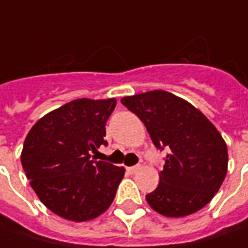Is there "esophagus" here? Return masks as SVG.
<instances>
[{"instance_id": "obj_1", "label": "esophagus", "mask_w": 248, "mask_h": 248, "mask_svg": "<svg viewBox=\"0 0 248 248\" xmlns=\"http://www.w3.org/2000/svg\"><path fill=\"white\" fill-rule=\"evenodd\" d=\"M127 169V172L130 173V174H134V173H137L140 169H141V166L140 165H134V166H129V168H126Z\"/></svg>"}]
</instances>
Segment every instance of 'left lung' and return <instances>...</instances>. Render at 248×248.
I'll use <instances>...</instances> for the list:
<instances>
[{
	"instance_id": "8db88e82",
	"label": "left lung",
	"mask_w": 248,
	"mask_h": 248,
	"mask_svg": "<svg viewBox=\"0 0 248 248\" xmlns=\"http://www.w3.org/2000/svg\"><path fill=\"white\" fill-rule=\"evenodd\" d=\"M121 102L145 124L155 148L168 149L158 186L146 195L149 205L166 217H183L205 207L228 166L227 145L217 129L189 102L162 90Z\"/></svg>"
}]
</instances>
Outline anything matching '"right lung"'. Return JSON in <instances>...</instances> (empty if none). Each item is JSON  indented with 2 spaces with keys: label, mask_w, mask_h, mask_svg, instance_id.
I'll list each match as a JSON object with an SVG mask.
<instances>
[{
  "label": "right lung",
  "mask_w": 248,
  "mask_h": 248,
  "mask_svg": "<svg viewBox=\"0 0 248 248\" xmlns=\"http://www.w3.org/2000/svg\"><path fill=\"white\" fill-rule=\"evenodd\" d=\"M110 99H75L40 118L29 130L21 164L40 202L63 219L87 221L111 205L124 166L91 157L106 145Z\"/></svg>",
  "instance_id": "right-lung-1"
}]
</instances>
